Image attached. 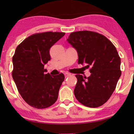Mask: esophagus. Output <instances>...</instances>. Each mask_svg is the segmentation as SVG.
<instances>
[{"label":"esophagus","instance_id":"obj_1","mask_svg":"<svg viewBox=\"0 0 134 134\" xmlns=\"http://www.w3.org/2000/svg\"><path fill=\"white\" fill-rule=\"evenodd\" d=\"M64 75H65V78H67V77L71 75V74L68 73V72H66V73H65Z\"/></svg>","mask_w":134,"mask_h":134}]
</instances>
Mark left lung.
Segmentation results:
<instances>
[{
  "mask_svg": "<svg viewBox=\"0 0 134 134\" xmlns=\"http://www.w3.org/2000/svg\"><path fill=\"white\" fill-rule=\"evenodd\" d=\"M67 41L77 51L78 64H86L91 72L87 78L76 75V98L87 107L101 106L113 94L121 75L115 47L103 35L87 30L72 32Z\"/></svg>",
  "mask_w": 134,
  "mask_h": 134,
  "instance_id": "obj_1",
  "label": "left lung"
}]
</instances>
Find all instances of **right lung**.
Masks as SVG:
<instances>
[{
    "label": "right lung",
    "mask_w": 134,
    "mask_h": 134,
    "mask_svg": "<svg viewBox=\"0 0 134 134\" xmlns=\"http://www.w3.org/2000/svg\"><path fill=\"white\" fill-rule=\"evenodd\" d=\"M65 34L56 32L34 34L16 48L12 58V77L22 98L32 107L47 108L57 100L64 75L45 74L44 65L51 59V47Z\"/></svg>",
    "instance_id": "obj_1"
}]
</instances>
